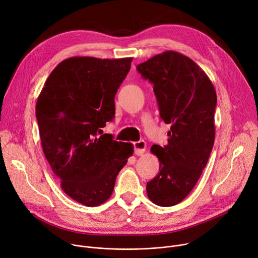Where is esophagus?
I'll return each mask as SVG.
<instances>
[{
    "label": "esophagus",
    "mask_w": 258,
    "mask_h": 258,
    "mask_svg": "<svg viewBox=\"0 0 258 258\" xmlns=\"http://www.w3.org/2000/svg\"><path fill=\"white\" fill-rule=\"evenodd\" d=\"M134 149H135V154L140 156L144 154V152L146 151V142L141 140V141H138L134 143Z\"/></svg>",
    "instance_id": "obj_1"
}]
</instances>
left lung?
Here are the masks:
<instances>
[{
  "label": "left lung",
  "mask_w": 258,
  "mask_h": 258,
  "mask_svg": "<svg viewBox=\"0 0 258 258\" xmlns=\"http://www.w3.org/2000/svg\"><path fill=\"white\" fill-rule=\"evenodd\" d=\"M153 84L161 119L171 124L166 146L152 145L159 173L147 182L149 200L160 207L182 202L205 169L215 140V88L191 58L169 50L137 66Z\"/></svg>",
  "instance_id": "obj_1"
}]
</instances>
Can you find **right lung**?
Here are the masks:
<instances>
[{
    "label": "right lung",
    "mask_w": 258,
    "mask_h": 258,
    "mask_svg": "<svg viewBox=\"0 0 258 258\" xmlns=\"http://www.w3.org/2000/svg\"><path fill=\"white\" fill-rule=\"evenodd\" d=\"M133 57L73 56L59 62L38 97L43 152L63 192L86 206L104 204L133 155L131 143L101 134L115 115L114 98Z\"/></svg>",
    "instance_id": "1"
}]
</instances>
